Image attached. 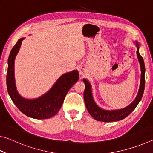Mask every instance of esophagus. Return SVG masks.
Returning a JSON list of instances; mask_svg holds the SVG:
<instances>
[{"label": "esophagus", "instance_id": "obj_1", "mask_svg": "<svg viewBox=\"0 0 153 153\" xmlns=\"http://www.w3.org/2000/svg\"><path fill=\"white\" fill-rule=\"evenodd\" d=\"M84 70H85V69L83 68V67H81V69H80V70H79V74L81 75H84V72H85Z\"/></svg>", "mask_w": 153, "mask_h": 153}]
</instances>
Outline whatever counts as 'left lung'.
<instances>
[{
	"label": "left lung",
	"mask_w": 153,
	"mask_h": 153,
	"mask_svg": "<svg viewBox=\"0 0 153 153\" xmlns=\"http://www.w3.org/2000/svg\"><path fill=\"white\" fill-rule=\"evenodd\" d=\"M136 44L137 47L136 54L141 68L140 84L139 90L135 100L130 105H128V107L121 108V109L120 110L113 111L104 110L102 108H100L96 104L94 99H93L91 85H90V82L86 79H83V81H84L85 84V90L84 92L85 105H86V107L88 113L94 120L100 121H103V122H111V121H117L123 120V119L128 117L129 114L135 109L136 106L138 105L140 101L141 100L145 86V66L143 58L142 57V56L139 53V45L137 41L136 42Z\"/></svg>",
	"instance_id": "obj_1"
}]
</instances>
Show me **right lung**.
Instances as JSON below:
<instances>
[{
	"mask_svg": "<svg viewBox=\"0 0 153 153\" xmlns=\"http://www.w3.org/2000/svg\"><path fill=\"white\" fill-rule=\"evenodd\" d=\"M24 38L17 41L10 53L7 74V87L14 104L21 112L33 119L45 120L55 115L60 109L67 93L78 81L79 73L74 70L59 77L53 86L45 94L35 99H26L21 97L15 86L14 61Z\"/></svg>",
	"mask_w": 153,
	"mask_h": 153,
	"instance_id": "add662e5",
	"label": "right lung"
}]
</instances>
